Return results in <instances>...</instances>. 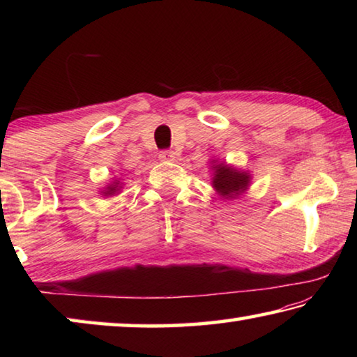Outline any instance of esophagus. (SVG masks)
Here are the masks:
<instances>
[{
  "mask_svg": "<svg viewBox=\"0 0 357 357\" xmlns=\"http://www.w3.org/2000/svg\"><path fill=\"white\" fill-rule=\"evenodd\" d=\"M174 157H176V153H174V151H172V149H164V151H160V153H159L160 160H174Z\"/></svg>",
  "mask_w": 357,
  "mask_h": 357,
  "instance_id": "obj_1",
  "label": "esophagus"
}]
</instances>
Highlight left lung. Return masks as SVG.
<instances>
[{
  "label": "left lung",
  "mask_w": 357,
  "mask_h": 357,
  "mask_svg": "<svg viewBox=\"0 0 357 357\" xmlns=\"http://www.w3.org/2000/svg\"><path fill=\"white\" fill-rule=\"evenodd\" d=\"M214 179L213 184L215 190L220 193L222 197L234 198L238 197L241 192H244L249 185V174L241 173L234 170L231 167H227L225 164H219L214 167Z\"/></svg>",
  "instance_id": "1"
}]
</instances>
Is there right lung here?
Returning <instances> with one entry per match:
<instances>
[{
  "mask_svg": "<svg viewBox=\"0 0 357 357\" xmlns=\"http://www.w3.org/2000/svg\"><path fill=\"white\" fill-rule=\"evenodd\" d=\"M119 183H113V184H110V185H108L107 187V189H105V195H113V193H116L118 190H119V185H118Z\"/></svg>",
  "mask_w": 357,
  "mask_h": 357,
  "instance_id": "add662e5",
  "label": "right lung"
}]
</instances>
